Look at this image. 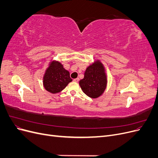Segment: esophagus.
Returning <instances> with one entry per match:
<instances>
[{"mask_svg":"<svg viewBox=\"0 0 158 158\" xmlns=\"http://www.w3.org/2000/svg\"><path fill=\"white\" fill-rule=\"evenodd\" d=\"M73 80L74 81V82H78V81H79V78H76L74 79Z\"/></svg>","mask_w":158,"mask_h":158,"instance_id":"obj_1","label":"esophagus"}]
</instances>
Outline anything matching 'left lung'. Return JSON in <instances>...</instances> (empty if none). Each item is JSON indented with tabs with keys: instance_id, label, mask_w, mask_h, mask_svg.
<instances>
[{
	"instance_id": "obj_1",
	"label": "left lung",
	"mask_w": 158,
	"mask_h": 158,
	"mask_svg": "<svg viewBox=\"0 0 158 158\" xmlns=\"http://www.w3.org/2000/svg\"><path fill=\"white\" fill-rule=\"evenodd\" d=\"M107 76L103 64L97 60L89 65L84 73V77L79 84L83 92L91 98H98L107 86Z\"/></svg>"
}]
</instances>
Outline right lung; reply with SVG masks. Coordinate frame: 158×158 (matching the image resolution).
<instances>
[{"mask_svg":"<svg viewBox=\"0 0 158 158\" xmlns=\"http://www.w3.org/2000/svg\"><path fill=\"white\" fill-rule=\"evenodd\" d=\"M45 89L52 94L61 92L66 85L73 81L68 70L64 69L59 61H51L45 70L43 78Z\"/></svg>","mask_w":158,"mask_h":158,"instance_id":"right-lung-1","label":"right lung"}]
</instances>
